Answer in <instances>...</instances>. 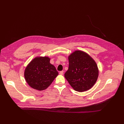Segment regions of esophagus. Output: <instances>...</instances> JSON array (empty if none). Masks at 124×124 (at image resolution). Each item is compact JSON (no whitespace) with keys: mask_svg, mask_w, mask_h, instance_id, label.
Masks as SVG:
<instances>
[{"mask_svg":"<svg viewBox=\"0 0 124 124\" xmlns=\"http://www.w3.org/2000/svg\"><path fill=\"white\" fill-rule=\"evenodd\" d=\"M63 73H64V71H60L59 74H60V75H63Z\"/></svg>","mask_w":124,"mask_h":124,"instance_id":"obj_1","label":"esophagus"}]
</instances>
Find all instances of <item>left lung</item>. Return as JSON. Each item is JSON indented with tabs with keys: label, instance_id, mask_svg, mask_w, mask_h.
I'll return each mask as SVG.
<instances>
[{
	"label": "left lung",
	"instance_id": "8db88e82",
	"mask_svg": "<svg viewBox=\"0 0 124 124\" xmlns=\"http://www.w3.org/2000/svg\"><path fill=\"white\" fill-rule=\"evenodd\" d=\"M69 67L64 74L69 84L78 92H85L94 85L99 70L95 61L86 52L75 50L68 56Z\"/></svg>",
	"mask_w": 124,
	"mask_h": 124
}]
</instances>
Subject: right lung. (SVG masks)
<instances>
[{"instance_id":"right-lung-1","label":"right lung","mask_w":124,"mask_h":124,"mask_svg":"<svg viewBox=\"0 0 124 124\" xmlns=\"http://www.w3.org/2000/svg\"><path fill=\"white\" fill-rule=\"evenodd\" d=\"M47 56H37L26 67L24 78L31 88L38 90L47 89L58 76L55 67L50 63Z\"/></svg>"}]
</instances>
